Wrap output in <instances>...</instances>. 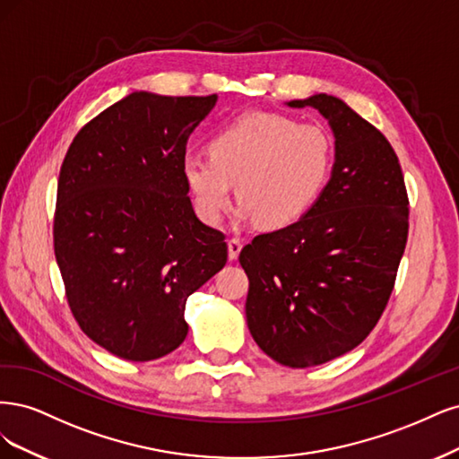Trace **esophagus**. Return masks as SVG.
Wrapping results in <instances>:
<instances>
[{
  "label": "esophagus",
  "instance_id": "esophagus-1",
  "mask_svg": "<svg viewBox=\"0 0 459 459\" xmlns=\"http://www.w3.org/2000/svg\"><path fill=\"white\" fill-rule=\"evenodd\" d=\"M240 251H242V242H240L238 238H230V240H229V259H230V261L238 259Z\"/></svg>",
  "mask_w": 459,
  "mask_h": 459
}]
</instances>
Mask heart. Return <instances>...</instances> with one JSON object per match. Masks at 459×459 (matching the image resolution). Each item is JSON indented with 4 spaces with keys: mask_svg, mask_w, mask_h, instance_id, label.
<instances>
[{
    "mask_svg": "<svg viewBox=\"0 0 459 459\" xmlns=\"http://www.w3.org/2000/svg\"><path fill=\"white\" fill-rule=\"evenodd\" d=\"M333 168V141L316 124L247 112L221 127L210 154L186 152L181 175L198 217L217 225L240 200L236 217L264 229L290 227L315 205Z\"/></svg>",
    "mask_w": 459,
    "mask_h": 459,
    "instance_id": "heart-1",
    "label": "heart"
}]
</instances>
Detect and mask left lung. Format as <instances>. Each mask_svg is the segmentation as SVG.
<instances>
[{
	"label": "left lung",
	"mask_w": 459,
	"mask_h": 459,
	"mask_svg": "<svg viewBox=\"0 0 459 459\" xmlns=\"http://www.w3.org/2000/svg\"><path fill=\"white\" fill-rule=\"evenodd\" d=\"M286 105L328 120L330 181L298 223L255 236L240 264L251 337L278 364L310 368L360 345L385 310L408 238V196L393 146L347 102L318 93Z\"/></svg>",
	"instance_id": "left-lung-1"
}]
</instances>
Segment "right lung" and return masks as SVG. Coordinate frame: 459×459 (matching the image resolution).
Returning a JSON list of instances; mask_svg holds the SVG:
<instances>
[{
  "instance_id": "right-lung-1",
  "label": "right lung",
  "mask_w": 459,
  "mask_h": 459,
  "mask_svg": "<svg viewBox=\"0 0 459 459\" xmlns=\"http://www.w3.org/2000/svg\"><path fill=\"white\" fill-rule=\"evenodd\" d=\"M217 95L133 91L80 129L56 186L55 257L83 333L133 362L188 333L185 307L227 263L181 175L190 133Z\"/></svg>"
}]
</instances>
